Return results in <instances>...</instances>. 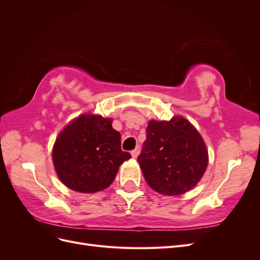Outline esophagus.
<instances>
[{
	"label": "esophagus",
	"instance_id": "obj_1",
	"mask_svg": "<svg viewBox=\"0 0 260 260\" xmlns=\"http://www.w3.org/2000/svg\"><path fill=\"white\" fill-rule=\"evenodd\" d=\"M140 152H141V148H140V146H137L135 149H133V151L131 152V155H132V157L133 158H138V156H139V154H140Z\"/></svg>",
	"mask_w": 260,
	"mask_h": 260
}]
</instances>
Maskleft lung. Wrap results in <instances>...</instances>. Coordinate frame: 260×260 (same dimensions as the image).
<instances>
[{
  "mask_svg": "<svg viewBox=\"0 0 260 260\" xmlns=\"http://www.w3.org/2000/svg\"><path fill=\"white\" fill-rule=\"evenodd\" d=\"M208 161L205 141L184 117L148 121L138 162L155 192L166 196L188 192L203 178Z\"/></svg>",
  "mask_w": 260,
  "mask_h": 260,
  "instance_id": "1",
  "label": "left lung"
}]
</instances>
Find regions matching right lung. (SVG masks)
Masks as SVG:
<instances>
[{
	"label": "right lung",
	"mask_w": 260,
	"mask_h": 260,
	"mask_svg": "<svg viewBox=\"0 0 260 260\" xmlns=\"http://www.w3.org/2000/svg\"><path fill=\"white\" fill-rule=\"evenodd\" d=\"M112 123V118L84 113L59 132L52 159L57 177L70 190L103 191L113 183L120 165L131 158L121 149L120 133Z\"/></svg>",
	"instance_id": "add662e5"
}]
</instances>
